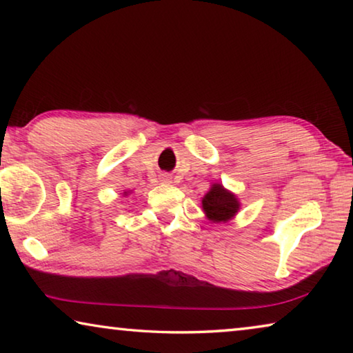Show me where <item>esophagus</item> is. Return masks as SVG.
Returning <instances> with one entry per match:
<instances>
[{
  "instance_id": "obj_1",
  "label": "esophagus",
  "mask_w": 353,
  "mask_h": 353,
  "mask_svg": "<svg viewBox=\"0 0 353 353\" xmlns=\"http://www.w3.org/2000/svg\"><path fill=\"white\" fill-rule=\"evenodd\" d=\"M163 181H165V182H171V181H170V177H168V176H163Z\"/></svg>"
}]
</instances>
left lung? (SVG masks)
<instances>
[{
  "mask_svg": "<svg viewBox=\"0 0 353 353\" xmlns=\"http://www.w3.org/2000/svg\"><path fill=\"white\" fill-rule=\"evenodd\" d=\"M202 210L212 223H227L240 210V201L221 183H213L202 198Z\"/></svg>",
  "mask_w": 353,
  "mask_h": 353,
  "instance_id": "1",
  "label": "left lung"
}]
</instances>
